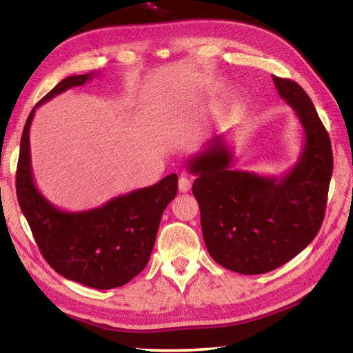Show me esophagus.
Returning a JSON list of instances; mask_svg holds the SVG:
<instances>
[{"mask_svg":"<svg viewBox=\"0 0 353 353\" xmlns=\"http://www.w3.org/2000/svg\"><path fill=\"white\" fill-rule=\"evenodd\" d=\"M179 190H181L182 193H187V191L191 190V181L188 177L182 176L181 179H179Z\"/></svg>","mask_w":353,"mask_h":353,"instance_id":"34e87169","label":"esophagus"}]
</instances>
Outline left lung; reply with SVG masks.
<instances>
[{"mask_svg": "<svg viewBox=\"0 0 353 353\" xmlns=\"http://www.w3.org/2000/svg\"><path fill=\"white\" fill-rule=\"evenodd\" d=\"M272 81L305 134L297 163L286 174L234 170V152L219 135L188 160L208 254L246 276L277 270L314 240L333 172L330 137L312 99L294 81L277 76Z\"/></svg>", "mask_w": 353, "mask_h": 353, "instance_id": "obj_1", "label": "left lung"}]
</instances>
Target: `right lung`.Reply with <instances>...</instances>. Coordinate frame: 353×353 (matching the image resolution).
I'll use <instances>...</instances> for the list:
<instances>
[{"mask_svg": "<svg viewBox=\"0 0 353 353\" xmlns=\"http://www.w3.org/2000/svg\"><path fill=\"white\" fill-rule=\"evenodd\" d=\"M93 76L65 77L29 113L20 141L17 198L52 270L90 288L110 290L126 285L145 270L162 214L177 194V174L83 212H63L40 193L34 182L29 146L35 109L71 87L83 85Z\"/></svg>", "mask_w": 353, "mask_h": 353, "instance_id": "obj_1", "label": "right lung"}]
</instances>
